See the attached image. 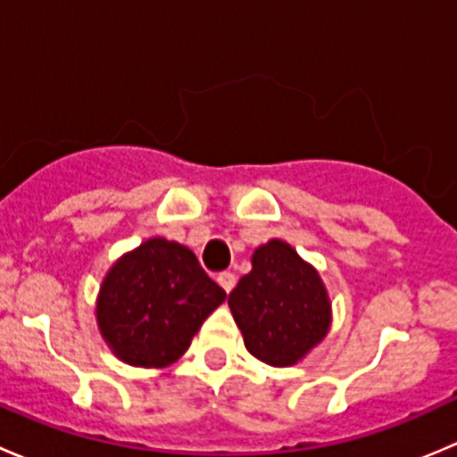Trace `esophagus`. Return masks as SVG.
<instances>
[{
	"mask_svg": "<svg viewBox=\"0 0 457 457\" xmlns=\"http://www.w3.org/2000/svg\"><path fill=\"white\" fill-rule=\"evenodd\" d=\"M216 280H219V285H220V287H223L228 294L232 292L234 285H237V276H234L232 271H220V274L216 276Z\"/></svg>",
	"mask_w": 457,
	"mask_h": 457,
	"instance_id": "34e87169",
	"label": "esophagus"
}]
</instances>
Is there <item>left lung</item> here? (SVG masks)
Returning <instances> with one entry per match:
<instances>
[{
  "instance_id": "1",
  "label": "left lung",
  "mask_w": 457,
  "mask_h": 457,
  "mask_svg": "<svg viewBox=\"0 0 457 457\" xmlns=\"http://www.w3.org/2000/svg\"><path fill=\"white\" fill-rule=\"evenodd\" d=\"M228 303L247 352L267 365H294L329 329V298L320 276L283 241L258 247L252 271L238 280Z\"/></svg>"
}]
</instances>
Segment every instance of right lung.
Returning a JSON list of instances; mask_svg holds the SVG:
<instances>
[{
    "label": "right lung",
    "mask_w": 457,
    "mask_h": 457,
    "mask_svg": "<svg viewBox=\"0 0 457 457\" xmlns=\"http://www.w3.org/2000/svg\"><path fill=\"white\" fill-rule=\"evenodd\" d=\"M225 296L187 247L150 238L108 271L96 320L123 362L165 367L186 353L203 320Z\"/></svg>",
    "instance_id": "right-lung-1"
}]
</instances>
